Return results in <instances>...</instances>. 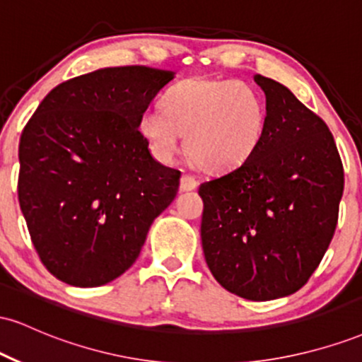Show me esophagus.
Wrapping results in <instances>:
<instances>
[{
  "mask_svg": "<svg viewBox=\"0 0 362 362\" xmlns=\"http://www.w3.org/2000/svg\"><path fill=\"white\" fill-rule=\"evenodd\" d=\"M197 178L189 175V173H185V175H182L180 178V190H184V192H187V190H194L195 187H197Z\"/></svg>",
  "mask_w": 362,
  "mask_h": 362,
  "instance_id": "34e87169",
  "label": "esophagus"
}]
</instances>
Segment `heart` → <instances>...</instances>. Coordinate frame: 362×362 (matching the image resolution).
I'll list each match as a JSON object with an SVG mask.
<instances>
[{
	"label": "heart",
	"mask_w": 362,
	"mask_h": 362,
	"mask_svg": "<svg viewBox=\"0 0 362 362\" xmlns=\"http://www.w3.org/2000/svg\"><path fill=\"white\" fill-rule=\"evenodd\" d=\"M267 129V102L250 83L235 78H189L172 86L163 107L141 114L139 131L160 161L175 160L185 136L190 160L209 172L242 167Z\"/></svg>",
	"instance_id": "obj_1"
}]
</instances>
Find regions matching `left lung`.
Masks as SVG:
<instances>
[{
	"label": "left lung",
	"mask_w": 362,
	"mask_h": 362,
	"mask_svg": "<svg viewBox=\"0 0 362 362\" xmlns=\"http://www.w3.org/2000/svg\"><path fill=\"white\" fill-rule=\"evenodd\" d=\"M267 129L242 167L202 182V250L236 296L269 301L308 282L334 238L344 167L334 136L281 83L257 74Z\"/></svg>",
	"instance_id": "8db88e82"
}]
</instances>
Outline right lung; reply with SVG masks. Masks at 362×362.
<instances>
[{"instance_id": "right-lung-1", "label": "right lung", "mask_w": 362, "mask_h": 362, "mask_svg": "<svg viewBox=\"0 0 362 362\" xmlns=\"http://www.w3.org/2000/svg\"><path fill=\"white\" fill-rule=\"evenodd\" d=\"M172 71L120 66L61 83L20 138L18 202L37 255L78 288L117 279L134 264L180 172L151 156L139 117Z\"/></svg>"}]
</instances>
